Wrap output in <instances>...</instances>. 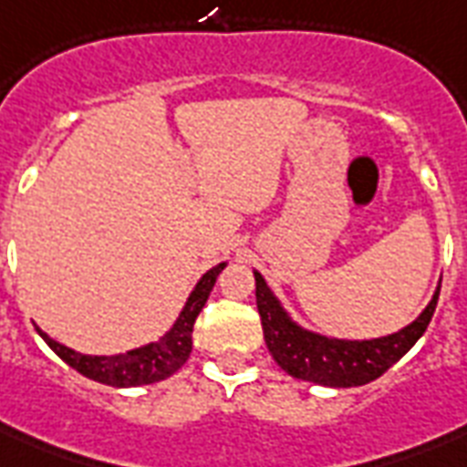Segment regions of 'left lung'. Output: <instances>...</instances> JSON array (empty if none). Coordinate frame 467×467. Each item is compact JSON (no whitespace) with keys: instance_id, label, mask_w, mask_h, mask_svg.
<instances>
[{"instance_id":"left-lung-1","label":"left lung","mask_w":467,"mask_h":467,"mask_svg":"<svg viewBox=\"0 0 467 467\" xmlns=\"http://www.w3.org/2000/svg\"><path fill=\"white\" fill-rule=\"evenodd\" d=\"M254 281L264 339L274 361L288 376L325 388H356L383 376L427 332L441 291L439 281L429 306L398 332L376 339H337L298 325L259 271H254Z\"/></svg>"}]
</instances>
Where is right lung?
Returning <instances> with one entry per match:
<instances>
[{"label": "right lung", "mask_w": 467, "mask_h": 467, "mask_svg": "<svg viewBox=\"0 0 467 467\" xmlns=\"http://www.w3.org/2000/svg\"><path fill=\"white\" fill-rule=\"evenodd\" d=\"M225 266V262L218 264V266H213L211 271H205L203 276L198 278V284L189 293V298L183 303L179 317L174 319V325L169 327L160 339L142 344L138 348H130L126 354H79L75 348L65 347L60 341H55L53 337H47L40 327H36V329L62 361L79 370L82 376L97 380V383L111 385V388H138V385L160 383L164 378L174 376L176 370L189 361L191 347H193V339H191L193 322H196L198 312L203 310L205 300L211 296L213 285H215L220 271Z\"/></svg>", "instance_id": "1"}]
</instances>
